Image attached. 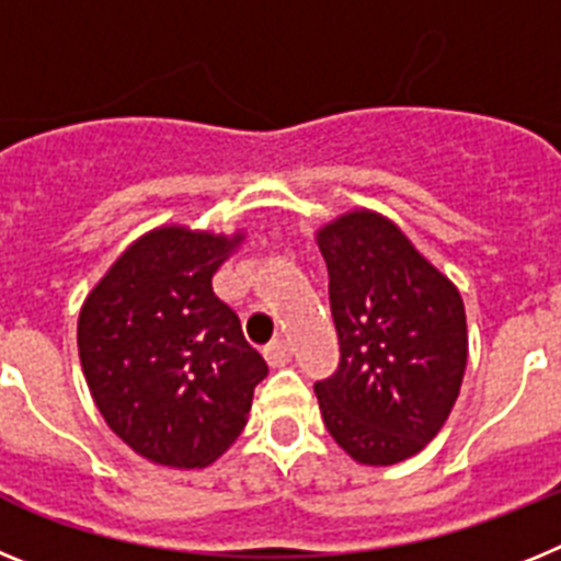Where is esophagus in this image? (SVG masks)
<instances>
[{
	"instance_id": "esophagus-1",
	"label": "esophagus",
	"mask_w": 561,
	"mask_h": 561,
	"mask_svg": "<svg viewBox=\"0 0 561 561\" xmlns=\"http://www.w3.org/2000/svg\"><path fill=\"white\" fill-rule=\"evenodd\" d=\"M265 358L271 367H285V364L290 362V344H287L285 339L271 341V344L265 347Z\"/></svg>"
}]
</instances>
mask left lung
<instances>
[{"instance_id":"8db88e82","label":"left lung","mask_w":561,"mask_h":561,"mask_svg":"<svg viewBox=\"0 0 561 561\" xmlns=\"http://www.w3.org/2000/svg\"><path fill=\"white\" fill-rule=\"evenodd\" d=\"M328 262L339 369L316 383L324 426L362 466H396L437 435L460 396V290L396 222L353 208L316 231Z\"/></svg>"}]
</instances>
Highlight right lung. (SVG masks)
Listing matches in <instances>:
<instances>
[{
	"instance_id": "right-lung-1",
	"label": "right lung",
	"mask_w": 561,
	"mask_h": 561,
	"mask_svg": "<svg viewBox=\"0 0 561 561\" xmlns=\"http://www.w3.org/2000/svg\"><path fill=\"white\" fill-rule=\"evenodd\" d=\"M245 233L146 231L78 313L90 396L121 440L165 469H206L248 423L267 364L211 279Z\"/></svg>"
}]
</instances>
